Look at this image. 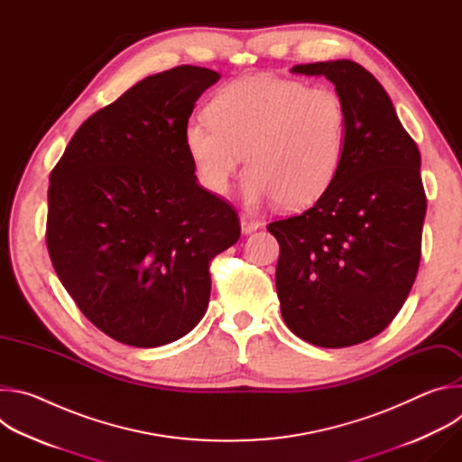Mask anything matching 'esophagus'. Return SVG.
Wrapping results in <instances>:
<instances>
[{"instance_id": "34e87169", "label": "esophagus", "mask_w": 462, "mask_h": 462, "mask_svg": "<svg viewBox=\"0 0 462 462\" xmlns=\"http://www.w3.org/2000/svg\"><path fill=\"white\" fill-rule=\"evenodd\" d=\"M257 228H259L257 221H254V219H250L246 216H241V230H243V234H252Z\"/></svg>"}]
</instances>
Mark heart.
Here are the masks:
<instances>
[{"label":"heart","mask_w":462,"mask_h":462,"mask_svg":"<svg viewBox=\"0 0 462 462\" xmlns=\"http://www.w3.org/2000/svg\"><path fill=\"white\" fill-rule=\"evenodd\" d=\"M208 116L186 124L184 146L212 193L228 189L246 155V205L276 199L285 210H300L321 199L342 170L347 107L327 86L245 77L217 91Z\"/></svg>","instance_id":"1"}]
</instances>
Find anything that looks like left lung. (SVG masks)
Returning a JSON list of instances; mask_svg holds the SVG:
<instances>
[{
    "label": "left lung",
    "mask_w": 462,
    "mask_h": 462,
    "mask_svg": "<svg viewBox=\"0 0 462 462\" xmlns=\"http://www.w3.org/2000/svg\"><path fill=\"white\" fill-rule=\"evenodd\" d=\"M292 73L335 84L347 107V150L321 199L267 226L280 243L282 316L312 346L349 347L383 331L417 278L426 216L420 153L360 63H301Z\"/></svg>",
    "instance_id": "left-lung-1"
}]
</instances>
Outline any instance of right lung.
<instances>
[{"label":"right lung","instance_id":"obj_1","mask_svg":"<svg viewBox=\"0 0 462 462\" xmlns=\"http://www.w3.org/2000/svg\"><path fill=\"white\" fill-rule=\"evenodd\" d=\"M219 73L179 65L91 115L51 171L47 248L82 314L113 340L159 347L210 300V261L237 243L236 210L199 186L184 146Z\"/></svg>","mask_w":462,"mask_h":462}]
</instances>
